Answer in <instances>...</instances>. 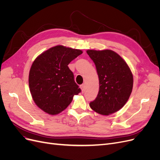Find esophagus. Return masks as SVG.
I'll return each mask as SVG.
<instances>
[{
  "label": "esophagus",
  "mask_w": 160,
  "mask_h": 160,
  "mask_svg": "<svg viewBox=\"0 0 160 160\" xmlns=\"http://www.w3.org/2000/svg\"><path fill=\"white\" fill-rule=\"evenodd\" d=\"M80 88H81V89L82 93H83V91H85V85H81L80 86Z\"/></svg>",
  "instance_id": "1"
}]
</instances>
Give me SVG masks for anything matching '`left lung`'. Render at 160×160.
Segmentation results:
<instances>
[{"instance_id": "obj_1", "label": "left lung", "mask_w": 160, "mask_h": 160, "mask_svg": "<svg viewBox=\"0 0 160 160\" xmlns=\"http://www.w3.org/2000/svg\"><path fill=\"white\" fill-rule=\"evenodd\" d=\"M99 76V90L91 108L102 115L117 112L127 103L132 93L133 74L122 57L110 49L87 51Z\"/></svg>"}]
</instances>
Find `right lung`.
<instances>
[{
    "label": "right lung",
    "instance_id": "add662e5",
    "mask_svg": "<svg viewBox=\"0 0 160 160\" xmlns=\"http://www.w3.org/2000/svg\"><path fill=\"white\" fill-rule=\"evenodd\" d=\"M82 53L79 49L57 45L33 61L28 75L30 92L34 102L45 113H60L81 92L68 65Z\"/></svg>",
    "mask_w": 160,
    "mask_h": 160
}]
</instances>
